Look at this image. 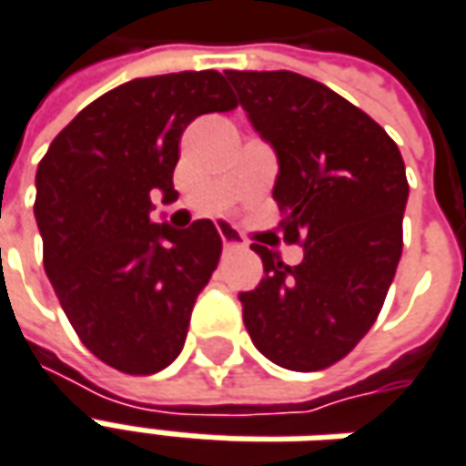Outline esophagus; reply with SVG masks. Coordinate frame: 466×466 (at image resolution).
I'll use <instances>...</instances> for the list:
<instances>
[{"label":"esophagus","mask_w":466,"mask_h":466,"mask_svg":"<svg viewBox=\"0 0 466 466\" xmlns=\"http://www.w3.org/2000/svg\"><path fill=\"white\" fill-rule=\"evenodd\" d=\"M218 237H221V245L224 249H242L245 248V239H242V234L232 229L229 224H221L218 227Z\"/></svg>","instance_id":"34e87169"}]
</instances>
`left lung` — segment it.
<instances>
[{
	"instance_id": "obj_1",
	"label": "left lung",
	"mask_w": 466,
	"mask_h": 466,
	"mask_svg": "<svg viewBox=\"0 0 466 466\" xmlns=\"http://www.w3.org/2000/svg\"><path fill=\"white\" fill-rule=\"evenodd\" d=\"M237 103L279 154L273 201L283 242L304 260L252 245L265 279L239 294L265 359L319 371L345 359L377 322L402 255L410 185L390 134L338 92L294 72H227Z\"/></svg>"
}]
</instances>
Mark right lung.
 <instances>
[{
	"label": "right lung",
	"instance_id": "right-lung-1",
	"mask_svg": "<svg viewBox=\"0 0 466 466\" xmlns=\"http://www.w3.org/2000/svg\"><path fill=\"white\" fill-rule=\"evenodd\" d=\"M234 107L214 69L141 76L89 103L38 165L46 273L79 340L123 374L147 377L177 359L217 270L221 237L208 218L177 232L149 211L154 193L177 198L185 126Z\"/></svg>",
	"mask_w": 466,
	"mask_h": 466
}]
</instances>
